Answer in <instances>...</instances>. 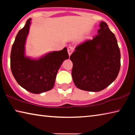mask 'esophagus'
<instances>
[{
	"label": "esophagus",
	"instance_id": "esophagus-1",
	"mask_svg": "<svg viewBox=\"0 0 135 135\" xmlns=\"http://www.w3.org/2000/svg\"><path fill=\"white\" fill-rule=\"evenodd\" d=\"M68 53L69 56H70L72 54V53L73 52V51H74V48L72 46H69L68 47Z\"/></svg>",
	"mask_w": 135,
	"mask_h": 135
}]
</instances>
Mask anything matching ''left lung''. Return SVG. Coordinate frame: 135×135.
<instances>
[{
  "label": "left lung",
  "instance_id": "obj_1",
  "mask_svg": "<svg viewBox=\"0 0 135 135\" xmlns=\"http://www.w3.org/2000/svg\"><path fill=\"white\" fill-rule=\"evenodd\" d=\"M92 40L76 46L70 58L72 78L80 89L99 92L115 80L120 68V52L114 34L101 21Z\"/></svg>",
  "mask_w": 135,
  "mask_h": 135
}]
</instances>
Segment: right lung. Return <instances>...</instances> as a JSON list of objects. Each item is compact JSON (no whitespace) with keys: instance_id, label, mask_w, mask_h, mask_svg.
I'll use <instances>...</instances> for the list:
<instances>
[{"instance_id":"1","label":"right lung","mask_w":135,"mask_h":135,"mask_svg":"<svg viewBox=\"0 0 135 135\" xmlns=\"http://www.w3.org/2000/svg\"><path fill=\"white\" fill-rule=\"evenodd\" d=\"M31 19L18 31L11 53V68L17 83L28 92L38 94L54 86L58 71L64 61L68 59L67 47L49 52L38 59L25 56V44Z\"/></svg>"}]
</instances>
